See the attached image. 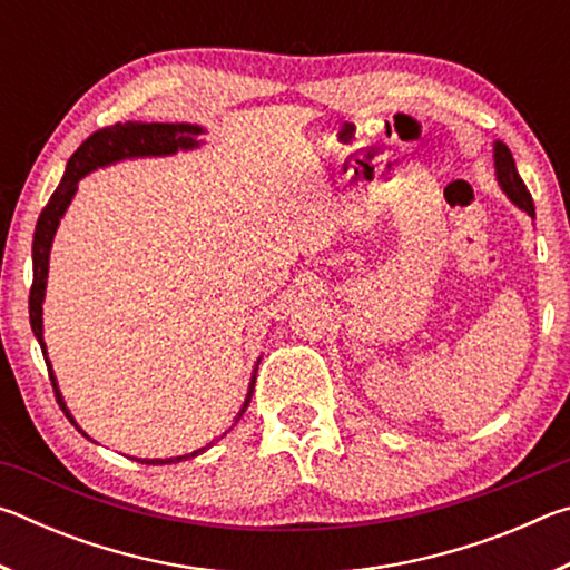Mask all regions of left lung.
<instances>
[{
  "instance_id": "obj_1",
  "label": "left lung",
  "mask_w": 570,
  "mask_h": 570,
  "mask_svg": "<svg viewBox=\"0 0 570 570\" xmlns=\"http://www.w3.org/2000/svg\"><path fill=\"white\" fill-rule=\"evenodd\" d=\"M493 160H495V178H498V186L503 188L505 196L513 200V204L525 210L530 218H535V206H533V198H530V193L525 188L523 178L518 176V168H515V160H513V153L508 150L505 142L495 140L493 142Z\"/></svg>"
}]
</instances>
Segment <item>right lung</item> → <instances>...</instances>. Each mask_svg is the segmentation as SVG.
<instances>
[{
  "mask_svg": "<svg viewBox=\"0 0 570 570\" xmlns=\"http://www.w3.org/2000/svg\"><path fill=\"white\" fill-rule=\"evenodd\" d=\"M204 132L206 130L200 128V125H190V122H118V125H110V128L92 132L90 138L72 153V158L67 160V168H65L60 186H57L50 200H47V206L42 208L40 218H37L35 240H32L30 324H32L37 342H40V346H42L57 404H60L65 417L70 420L77 430H80V424L75 422L70 410H67L60 387H57L52 364H50V360H47V344L42 336V302H45V288H47V272H50V248H52V240L57 234V226H60V218L65 216V210L72 204V198L77 193V183L88 176V173L105 168V166H112V163L130 160V158H160V156H173V153H178V150H196L200 146L198 135H204ZM258 362H262V356H258ZM258 362L254 366V374H250L246 400H244V404H240V410H238L234 422L240 420V414L246 412L248 402H250V394H254ZM208 448L193 450L190 455H178V458H166V460H138V462H146V465H173V462L196 458V455H200V452H206Z\"/></svg>",
  "mask_w": 570,
  "mask_h": 570,
  "instance_id": "obj_1",
  "label": "right lung"
}]
</instances>
